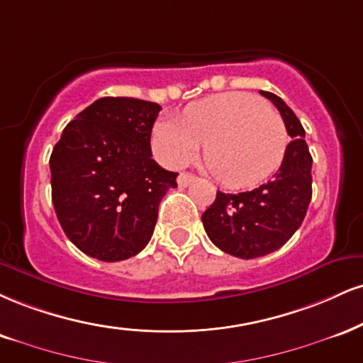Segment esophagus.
<instances>
[{
  "label": "esophagus",
  "mask_w": 363,
  "mask_h": 363,
  "mask_svg": "<svg viewBox=\"0 0 363 363\" xmlns=\"http://www.w3.org/2000/svg\"><path fill=\"white\" fill-rule=\"evenodd\" d=\"M193 181H196V176H193V174H179L177 177V184L182 187L189 186Z\"/></svg>",
  "instance_id": "34e87169"
}]
</instances>
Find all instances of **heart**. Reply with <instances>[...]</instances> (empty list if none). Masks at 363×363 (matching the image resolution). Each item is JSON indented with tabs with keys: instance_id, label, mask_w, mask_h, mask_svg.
<instances>
[{
	"instance_id": "obj_1",
	"label": "heart",
	"mask_w": 363,
	"mask_h": 363,
	"mask_svg": "<svg viewBox=\"0 0 363 363\" xmlns=\"http://www.w3.org/2000/svg\"><path fill=\"white\" fill-rule=\"evenodd\" d=\"M152 148L170 167H184L204 145V160L221 184L245 189L281 165L287 132L281 116L245 93H223L187 104L181 121L162 118Z\"/></svg>"
}]
</instances>
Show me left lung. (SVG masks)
Wrapping results in <instances>:
<instances>
[{"instance_id": "8db88e82", "label": "left lung", "mask_w": 363, "mask_h": 363, "mask_svg": "<svg viewBox=\"0 0 363 363\" xmlns=\"http://www.w3.org/2000/svg\"><path fill=\"white\" fill-rule=\"evenodd\" d=\"M260 94L274 103L292 138L281 167L267 184L253 191H218L215 203L201 216L209 240L220 250L247 260L279 250L303 223L313 194V157L303 125L277 94Z\"/></svg>"}]
</instances>
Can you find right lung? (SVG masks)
Returning a JSON list of instances; mask_svg holds the SVG:
<instances>
[{
	"mask_svg": "<svg viewBox=\"0 0 363 363\" xmlns=\"http://www.w3.org/2000/svg\"><path fill=\"white\" fill-rule=\"evenodd\" d=\"M157 103L101 98L64 128L50 155L52 203L67 238L86 255L120 262L154 233L159 204L177 172L152 159Z\"/></svg>",
	"mask_w": 363,
	"mask_h": 363,
	"instance_id": "obj_1",
	"label": "right lung"
}]
</instances>
